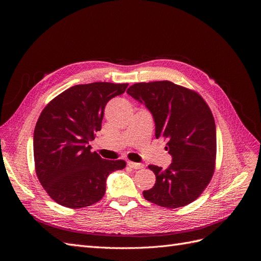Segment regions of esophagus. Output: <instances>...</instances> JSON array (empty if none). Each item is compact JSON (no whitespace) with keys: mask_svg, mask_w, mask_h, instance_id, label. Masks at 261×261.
Returning <instances> with one entry per match:
<instances>
[{"mask_svg":"<svg viewBox=\"0 0 261 261\" xmlns=\"http://www.w3.org/2000/svg\"><path fill=\"white\" fill-rule=\"evenodd\" d=\"M127 164H128V167H130L132 169H135V170H139V169L144 168V164H141V163H136V162L129 161Z\"/></svg>","mask_w":261,"mask_h":261,"instance_id":"34e87169","label":"esophagus"}]
</instances>
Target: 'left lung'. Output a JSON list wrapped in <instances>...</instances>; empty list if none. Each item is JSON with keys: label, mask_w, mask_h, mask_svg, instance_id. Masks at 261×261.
<instances>
[{"label": "left lung", "mask_w": 261, "mask_h": 261, "mask_svg": "<svg viewBox=\"0 0 261 261\" xmlns=\"http://www.w3.org/2000/svg\"><path fill=\"white\" fill-rule=\"evenodd\" d=\"M155 123V137L168 139L172 163L149 165L155 184L145 199L169 209L193 202L208 186L216 168L217 133L211 110L199 93L169 81L138 83L127 89Z\"/></svg>", "instance_id": "obj_1"}]
</instances>
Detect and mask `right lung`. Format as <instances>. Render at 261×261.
<instances>
[{"label": "right lung", "instance_id": "obj_1", "mask_svg": "<svg viewBox=\"0 0 261 261\" xmlns=\"http://www.w3.org/2000/svg\"><path fill=\"white\" fill-rule=\"evenodd\" d=\"M127 86L76 85L42 110L34 133L35 169L44 191L61 206L80 209L98 202L108 176L126 167L124 160H106L91 152L89 141L101 129L108 102Z\"/></svg>", "mask_w": 261, "mask_h": 261}]
</instances>
